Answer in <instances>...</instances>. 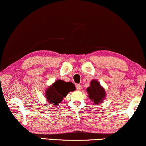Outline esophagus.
I'll use <instances>...</instances> for the list:
<instances>
[{
	"label": "esophagus",
	"instance_id": "1",
	"mask_svg": "<svg viewBox=\"0 0 146 146\" xmlns=\"http://www.w3.org/2000/svg\"><path fill=\"white\" fill-rule=\"evenodd\" d=\"M76 88H77V90H81V85L80 84H78L76 85Z\"/></svg>",
	"mask_w": 146,
	"mask_h": 146
}]
</instances>
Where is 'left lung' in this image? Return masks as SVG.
<instances>
[{"label":"left lung","instance_id":"left-lung-1","mask_svg":"<svg viewBox=\"0 0 146 146\" xmlns=\"http://www.w3.org/2000/svg\"><path fill=\"white\" fill-rule=\"evenodd\" d=\"M88 97L95 104L102 103L106 98V91L100 85V83L96 80H92L90 82V86L86 89Z\"/></svg>","mask_w":146,"mask_h":146}]
</instances>
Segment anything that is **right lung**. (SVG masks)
<instances>
[{"label": "right lung", "instance_id": "1", "mask_svg": "<svg viewBox=\"0 0 146 146\" xmlns=\"http://www.w3.org/2000/svg\"><path fill=\"white\" fill-rule=\"evenodd\" d=\"M75 90V86L73 82L58 80L46 90L45 96L48 102L56 106L60 104L69 92Z\"/></svg>", "mask_w": 146, "mask_h": 146}]
</instances>
